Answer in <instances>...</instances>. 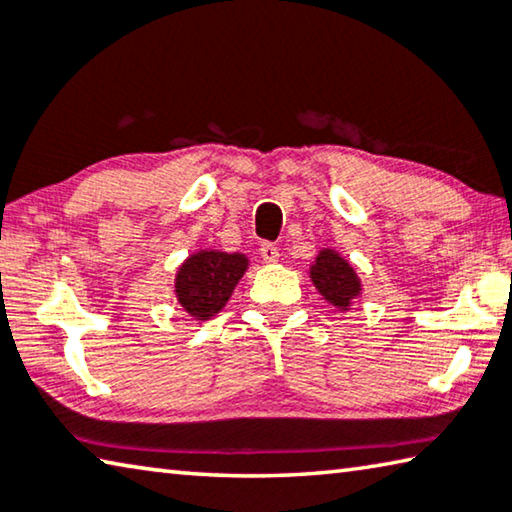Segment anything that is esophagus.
Returning <instances> with one entry per match:
<instances>
[{"label":"esophagus","instance_id":"1","mask_svg":"<svg viewBox=\"0 0 512 512\" xmlns=\"http://www.w3.org/2000/svg\"><path fill=\"white\" fill-rule=\"evenodd\" d=\"M259 255H262L266 264H273L280 259V250H277L275 244H262V248H259Z\"/></svg>","mask_w":512,"mask_h":512}]
</instances>
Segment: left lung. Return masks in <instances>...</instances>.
I'll list each match as a JSON object with an SVG mask.
<instances>
[{
    "mask_svg": "<svg viewBox=\"0 0 512 512\" xmlns=\"http://www.w3.org/2000/svg\"><path fill=\"white\" fill-rule=\"evenodd\" d=\"M309 277L323 300L339 311H348L352 302L361 298V280L357 271L334 248L318 250L314 264L309 268Z\"/></svg>",
    "mask_w": 512,
    "mask_h": 512,
    "instance_id": "1",
    "label": "left lung"
}]
</instances>
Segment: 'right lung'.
<instances>
[{
	"label": "right lung",
	"instance_id": "right-lung-1",
	"mask_svg": "<svg viewBox=\"0 0 512 512\" xmlns=\"http://www.w3.org/2000/svg\"><path fill=\"white\" fill-rule=\"evenodd\" d=\"M248 271L244 253L203 248L180 264L173 282L178 305L194 320H210L228 305L232 291Z\"/></svg>",
	"mask_w": 512,
	"mask_h": 512
}]
</instances>
